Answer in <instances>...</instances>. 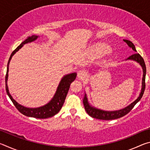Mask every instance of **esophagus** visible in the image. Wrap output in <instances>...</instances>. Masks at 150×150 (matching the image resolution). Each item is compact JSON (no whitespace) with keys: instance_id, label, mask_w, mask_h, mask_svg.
<instances>
[{"instance_id":"obj_1","label":"esophagus","mask_w":150,"mask_h":150,"mask_svg":"<svg viewBox=\"0 0 150 150\" xmlns=\"http://www.w3.org/2000/svg\"><path fill=\"white\" fill-rule=\"evenodd\" d=\"M86 72L84 70H79L77 72V76L79 79H83L86 77Z\"/></svg>"}]
</instances>
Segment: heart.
<instances>
[{
    "mask_svg": "<svg viewBox=\"0 0 150 150\" xmlns=\"http://www.w3.org/2000/svg\"><path fill=\"white\" fill-rule=\"evenodd\" d=\"M95 50L96 52L102 53V54H106V53L109 52L110 51V48H109L107 45L104 44H98L96 45L95 47Z\"/></svg>",
    "mask_w": 150,
    "mask_h": 150,
    "instance_id": "1",
    "label": "heart"
}]
</instances>
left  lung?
<instances>
[{
  "mask_svg": "<svg viewBox=\"0 0 150 150\" xmlns=\"http://www.w3.org/2000/svg\"><path fill=\"white\" fill-rule=\"evenodd\" d=\"M124 42H125L127 44H128L129 46L132 48L134 51L136 52V50L135 48V46L133 44L132 42L127 40H124ZM128 59H132L136 61V62H138L139 64L141 65L142 67V69H143V79H142V91L140 93V95H139V97L137 98V99L133 102L130 105L127 106V107L124 108L122 110H116V111H105L100 110V109L95 108L94 107L89 105V104L88 103L87 98L86 96V95L84 97V99H83V104H84L85 109L86 112H87V114L91 117L95 118L96 119H100V120H114V119H117L120 118L122 116H125L127 115L128 112H130V110L134 108V106L136 105V104L139 102V100L141 99L142 96H143L144 93V91H145L146 88V64L145 62H144V60L140 55L138 53H135V54L130 55V57L128 58Z\"/></svg>",
  "mask_w": 150,
  "mask_h": 150,
  "instance_id": "1",
  "label": "left lung"
}]
</instances>
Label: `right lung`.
I'll list each match as a JSON object with an SVG mask.
<instances>
[{"label":"right lung","instance_id":"right-lung-1","mask_svg":"<svg viewBox=\"0 0 150 150\" xmlns=\"http://www.w3.org/2000/svg\"><path fill=\"white\" fill-rule=\"evenodd\" d=\"M38 35H32V36L28 37L27 38L24 40L23 42H22L20 45H18L16 49H15L10 56V58L8 62V64H7V70H6V74L5 76V82H6V91L7 93V95H8L9 98H11L12 102L13 103L14 106L20 112H21L22 115H24L26 116H29V117H33L35 118H40V119H44V118H47L54 116L56 115L59 111L61 110L62 106L63 105L64 101L65 100L66 96L67 95L68 91L69 89L70 85L73 81H75L76 76H77V73H73L71 74L65 75L64 77L61 81L59 86H58L57 89L56 93H55L54 98H52V100L50 101L49 103L41 107L35 108H29L24 107V106L19 105L18 103L16 102L13 98H12V96L10 95L9 91L8 89V85H7V80H8V67H9V63L11 61V58L15 53L18 52L20 48H21L23 45L25 44H27L28 42H31L34 41V40L38 38Z\"/></svg>","mask_w":150,"mask_h":150}]
</instances>
